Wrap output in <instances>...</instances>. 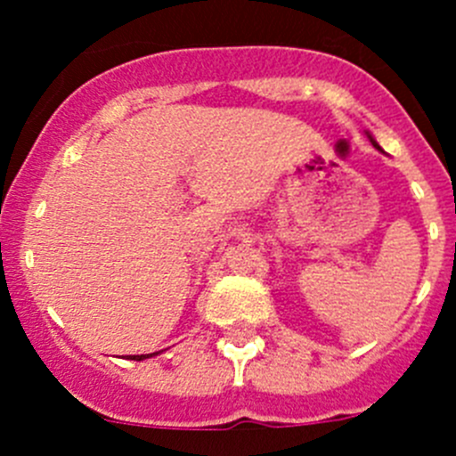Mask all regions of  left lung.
<instances>
[{
	"label": "left lung",
	"mask_w": 456,
	"mask_h": 456,
	"mask_svg": "<svg viewBox=\"0 0 456 456\" xmlns=\"http://www.w3.org/2000/svg\"><path fill=\"white\" fill-rule=\"evenodd\" d=\"M372 143H374V141H372ZM374 146H377V143H374Z\"/></svg>",
	"instance_id": "obj_1"
}]
</instances>
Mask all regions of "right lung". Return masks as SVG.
Returning <instances> with one entry per match:
<instances>
[{
  "mask_svg": "<svg viewBox=\"0 0 456 456\" xmlns=\"http://www.w3.org/2000/svg\"><path fill=\"white\" fill-rule=\"evenodd\" d=\"M155 354H148V356H155ZM148 356H146V354H141V356H130V358H132V361H143V358H148Z\"/></svg>",
  "mask_w": 456,
  "mask_h": 456,
  "instance_id": "right-lung-1",
  "label": "right lung"
}]
</instances>
